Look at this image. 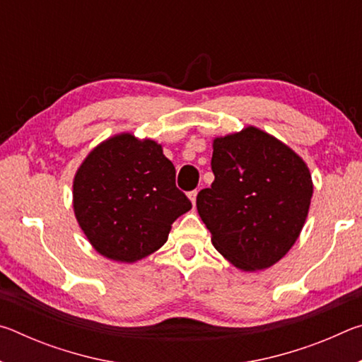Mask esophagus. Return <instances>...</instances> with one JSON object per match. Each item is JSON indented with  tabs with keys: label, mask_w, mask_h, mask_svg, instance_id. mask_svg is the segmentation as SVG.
I'll use <instances>...</instances> for the list:
<instances>
[{
	"label": "esophagus",
	"mask_w": 362,
	"mask_h": 362,
	"mask_svg": "<svg viewBox=\"0 0 362 362\" xmlns=\"http://www.w3.org/2000/svg\"><path fill=\"white\" fill-rule=\"evenodd\" d=\"M196 196H198V192H196V189H193V192L188 193V198H189V201H192L193 206H194V203H196Z\"/></svg>",
	"instance_id": "34e87169"
}]
</instances>
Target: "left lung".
<instances>
[{
	"instance_id": "8db88e82",
	"label": "left lung",
	"mask_w": 362,
	"mask_h": 362,
	"mask_svg": "<svg viewBox=\"0 0 362 362\" xmlns=\"http://www.w3.org/2000/svg\"><path fill=\"white\" fill-rule=\"evenodd\" d=\"M211 188L196 207L212 244L243 272L289 252L308 216L313 182L305 161L276 137L249 126L214 139Z\"/></svg>"
}]
</instances>
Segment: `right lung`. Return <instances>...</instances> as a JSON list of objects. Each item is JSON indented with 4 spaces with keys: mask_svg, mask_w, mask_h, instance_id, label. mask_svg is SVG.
<instances>
[{
    "mask_svg": "<svg viewBox=\"0 0 362 362\" xmlns=\"http://www.w3.org/2000/svg\"><path fill=\"white\" fill-rule=\"evenodd\" d=\"M73 209L97 252L132 263L168 241L192 203L175 187V168L155 140L118 134L97 145L76 170Z\"/></svg>",
    "mask_w": 362,
    "mask_h": 362,
    "instance_id": "add662e5",
    "label": "right lung"
}]
</instances>
